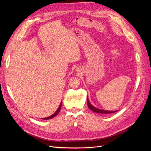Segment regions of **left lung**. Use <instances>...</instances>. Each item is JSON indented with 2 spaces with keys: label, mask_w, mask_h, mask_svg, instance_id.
I'll return each mask as SVG.
<instances>
[{
  "label": "left lung",
  "mask_w": 151,
  "mask_h": 151,
  "mask_svg": "<svg viewBox=\"0 0 151 151\" xmlns=\"http://www.w3.org/2000/svg\"><path fill=\"white\" fill-rule=\"evenodd\" d=\"M87 102H88V106L89 108L95 113H100V114H109V113H115V112L117 111H106V110L99 109L96 107H95V106H93V105H92L91 104V103L89 101L88 97H87Z\"/></svg>",
  "instance_id": "left-lung-1"
}]
</instances>
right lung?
Here are the masks:
<instances>
[{"label":"right lung","instance_id":"right-lung-1","mask_svg":"<svg viewBox=\"0 0 151 151\" xmlns=\"http://www.w3.org/2000/svg\"><path fill=\"white\" fill-rule=\"evenodd\" d=\"M61 107H62V102L60 103V105H59V108H58V109H57V111H55L53 114H52L51 116H49V117H45V118H42V119H44V120H47V119H52V118H53L54 117H55V116H56L58 114H59V113L60 112V109H61Z\"/></svg>","mask_w":151,"mask_h":151}]
</instances>
